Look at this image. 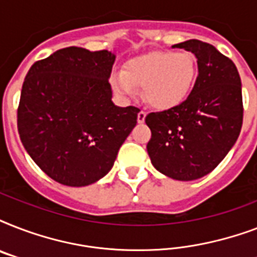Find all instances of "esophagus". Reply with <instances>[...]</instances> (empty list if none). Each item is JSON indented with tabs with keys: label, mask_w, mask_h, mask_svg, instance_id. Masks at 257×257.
Returning a JSON list of instances; mask_svg holds the SVG:
<instances>
[{
	"label": "esophagus",
	"mask_w": 257,
	"mask_h": 257,
	"mask_svg": "<svg viewBox=\"0 0 257 257\" xmlns=\"http://www.w3.org/2000/svg\"><path fill=\"white\" fill-rule=\"evenodd\" d=\"M145 117H147V112L141 110V112H139V114H137V121H139L140 124H143L145 121Z\"/></svg>",
	"instance_id": "obj_1"
}]
</instances>
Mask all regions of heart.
<instances>
[{"instance_id":"b5f03b06","label":"heart","mask_w":257,"mask_h":257,"mask_svg":"<svg viewBox=\"0 0 257 257\" xmlns=\"http://www.w3.org/2000/svg\"><path fill=\"white\" fill-rule=\"evenodd\" d=\"M196 78V64L191 54L153 52L132 58L124 73L116 74L113 88L120 96L135 97L137 86L144 88V98L159 110L179 106L191 93Z\"/></svg>"}]
</instances>
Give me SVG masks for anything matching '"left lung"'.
I'll return each mask as SVG.
<instances>
[{"instance_id": "obj_1", "label": "left lung", "mask_w": 257, "mask_h": 257, "mask_svg": "<svg viewBox=\"0 0 257 257\" xmlns=\"http://www.w3.org/2000/svg\"><path fill=\"white\" fill-rule=\"evenodd\" d=\"M173 48L195 54L199 74L179 106L145 117L152 132L147 151L163 175L191 181L213 171L237 140L243 125L241 80L232 60L211 44L188 40Z\"/></svg>"}]
</instances>
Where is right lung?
<instances>
[{"label": "right lung", "instance_id": "1", "mask_svg": "<svg viewBox=\"0 0 257 257\" xmlns=\"http://www.w3.org/2000/svg\"><path fill=\"white\" fill-rule=\"evenodd\" d=\"M116 56L64 48L36 61L22 84L17 128L36 164L64 185L85 187L112 169L140 109L113 104Z\"/></svg>", "mask_w": 257, "mask_h": 257}]
</instances>
